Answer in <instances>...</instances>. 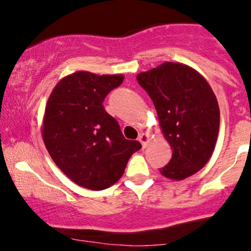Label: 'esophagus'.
I'll return each mask as SVG.
<instances>
[{"label": "esophagus", "instance_id": "34e87169", "mask_svg": "<svg viewBox=\"0 0 251 251\" xmlns=\"http://www.w3.org/2000/svg\"><path fill=\"white\" fill-rule=\"evenodd\" d=\"M138 141L141 142L143 148H146L147 144H148L149 141H151V136H149L148 133H141V135L138 136Z\"/></svg>", "mask_w": 251, "mask_h": 251}]
</instances>
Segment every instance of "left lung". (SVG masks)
<instances>
[{
    "mask_svg": "<svg viewBox=\"0 0 251 251\" xmlns=\"http://www.w3.org/2000/svg\"><path fill=\"white\" fill-rule=\"evenodd\" d=\"M137 81L173 149L161 175L179 181L198 173L212 155L220 128L219 103L207 81L188 65L171 62L141 73Z\"/></svg>",
    "mask_w": 251,
    "mask_h": 251,
    "instance_id": "obj_1",
    "label": "left lung"
}]
</instances>
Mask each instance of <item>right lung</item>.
<instances>
[{
	"label": "right lung",
	"instance_id": "add662e5",
	"mask_svg": "<svg viewBox=\"0 0 251 251\" xmlns=\"http://www.w3.org/2000/svg\"><path fill=\"white\" fill-rule=\"evenodd\" d=\"M124 75L77 72L53 88L45 110L42 137L50 158L73 182L92 191L120 179L128 159L142 148L124 137L119 123L103 107Z\"/></svg>",
	"mask_w": 251,
	"mask_h": 251
}]
</instances>
